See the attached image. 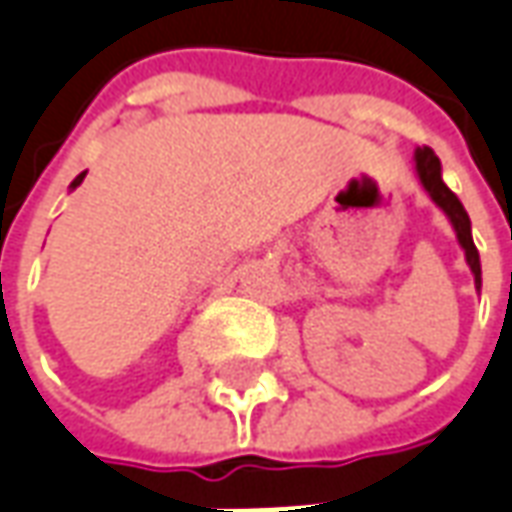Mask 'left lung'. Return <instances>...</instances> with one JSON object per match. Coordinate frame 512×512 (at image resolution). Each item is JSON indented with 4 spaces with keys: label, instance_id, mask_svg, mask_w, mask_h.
Masks as SVG:
<instances>
[{
    "label": "left lung",
    "instance_id": "1",
    "mask_svg": "<svg viewBox=\"0 0 512 512\" xmlns=\"http://www.w3.org/2000/svg\"><path fill=\"white\" fill-rule=\"evenodd\" d=\"M415 168L417 176H420V184L426 187V193L431 196V201L446 212L451 227L457 232V241L465 249V260L471 266V274H474V285L476 291L482 288V266H479V252L474 246V235H471V218L468 212L462 207V201L443 182V173H440V159L434 156L431 148H417L415 151Z\"/></svg>",
    "mask_w": 512,
    "mask_h": 512
}]
</instances>
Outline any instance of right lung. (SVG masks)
Returning <instances> with one entry per match:
<instances>
[{
  "mask_svg": "<svg viewBox=\"0 0 512 512\" xmlns=\"http://www.w3.org/2000/svg\"><path fill=\"white\" fill-rule=\"evenodd\" d=\"M83 176H86V173H81V176H75V182L69 184V187H72V190H75V187H78V184L83 182Z\"/></svg>",
  "mask_w": 512,
  "mask_h": 512,
  "instance_id": "add662e5",
  "label": "right lung"
}]
</instances>
